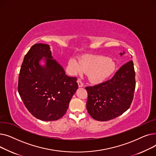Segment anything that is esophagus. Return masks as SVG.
<instances>
[{"label":"esophagus","mask_w":156,"mask_h":156,"mask_svg":"<svg viewBox=\"0 0 156 156\" xmlns=\"http://www.w3.org/2000/svg\"><path fill=\"white\" fill-rule=\"evenodd\" d=\"M77 82H78V84L79 87H83V83L82 82V81H81V80L80 79H78V80Z\"/></svg>","instance_id":"1"}]
</instances>
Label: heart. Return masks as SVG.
I'll return each mask as SVG.
<instances>
[{
  "instance_id": "b5f03b06",
  "label": "heart",
  "mask_w": 156,
  "mask_h": 156,
  "mask_svg": "<svg viewBox=\"0 0 156 156\" xmlns=\"http://www.w3.org/2000/svg\"><path fill=\"white\" fill-rule=\"evenodd\" d=\"M69 64L76 73H88L89 79L95 83L101 82L109 77L115 68L111 59L102 55L87 56L79 62L71 59Z\"/></svg>"
}]
</instances>
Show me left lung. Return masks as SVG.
Listing matches in <instances>:
<instances>
[{"mask_svg": "<svg viewBox=\"0 0 156 156\" xmlns=\"http://www.w3.org/2000/svg\"><path fill=\"white\" fill-rule=\"evenodd\" d=\"M135 85L133 62L129 61L122 65L111 79L86 87L88 114L100 121H107L121 115L133 101Z\"/></svg>", "mask_w": 156, "mask_h": 156, "instance_id": "8db88e82", "label": "left lung"}]
</instances>
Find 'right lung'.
Listing matches in <instances>:
<instances>
[{"label":"right lung","instance_id":"right-lung-1","mask_svg":"<svg viewBox=\"0 0 156 156\" xmlns=\"http://www.w3.org/2000/svg\"><path fill=\"white\" fill-rule=\"evenodd\" d=\"M52 58L48 45L36 44L24 56L19 74L18 90L22 101L33 116L42 121L61 118L78 88L77 78L67 76ZM42 59L46 62L44 67L39 64Z\"/></svg>","mask_w":156,"mask_h":156}]
</instances>
